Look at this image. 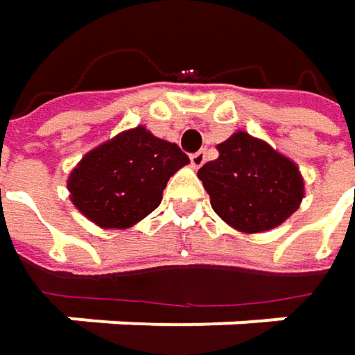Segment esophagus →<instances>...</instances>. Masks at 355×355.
Masks as SVG:
<instances>
[{
	"label": "esophagus",
	"mask_w": 355,
	"mask_h": 355,
	"mask_svg": "<svg viewBox=\"0 0 355 355\" xmlns=\"http://www.w3.org/2000/svg\"><path fill=\"white\" fill-rule=\"evenodd\" d=\"M205 160H207V154H205L203 150H199V152L191 154V166H193V168L203 166V164H205Z\"/></svg>",
	"instance_id": "1"
}]
</instances>
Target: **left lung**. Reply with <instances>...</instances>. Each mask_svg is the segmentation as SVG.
Listing matches in <instances>:
<instances>
[{"mask_svg":"<svg viewBox=\"0 0 355 355\" xmlns=\"http://www.w3.org/2000/svg\"><path fill=\"white\" fill-rule=\"evenodd\" d=\"M218 152L197 177L226 224L245 234L267 232L300 207L304 180L298 166L267 141L236 131L218 144Z\"/></svg>","mask_w":355,"mask_h":355,"instance_id":"8db88e82","label":"left lung"}]
</instances>
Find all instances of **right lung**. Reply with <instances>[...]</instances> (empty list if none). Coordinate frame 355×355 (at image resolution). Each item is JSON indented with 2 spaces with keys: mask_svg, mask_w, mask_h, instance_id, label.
<instances>
[{
  "mask_svg": "<svg viewBox=\"0 0 355 355\" xmlns=\"http://www.w3.org/2000/svg\"><path fill=\"white\" fill-rule=\"evenodd\" d=\"M189 164L177 144L144 125L90 150L67 178L73 205L101 228H131L152 214L168 178Z\"/></svg>",
  "mask_w": 355,
  "mask_h": 355,
  "instance_id": "add662e5",
  "label": "right lung"
}]
</instances>
